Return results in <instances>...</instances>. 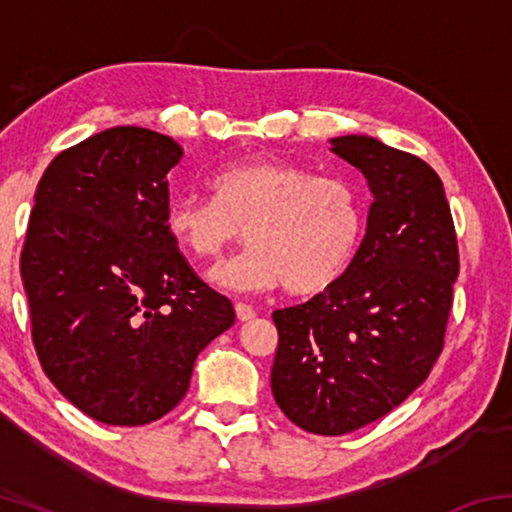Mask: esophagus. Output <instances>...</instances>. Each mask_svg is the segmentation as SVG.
Returning a JSON list of instances; mask_svg holds the SVG:
<instances>
[{
	"label": "esophagus",
	"mask_w": 512,
	"mask_h": 512,
	"mask_svg": "<svg viewBox=\"0 0 512 512\" xmlns=\"http://www.w3.org/2000/svg\"><path fill=\"white\" fill-rule=\"evenodd\" d=\"M235 311H237V318H239V320H250V318L257 316V311H255L253 307H250V305H246V302H237Z\"/></svg>",
	"instance_id": "34e87169"
}]
</instances>
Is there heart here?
Wrapping results in <instances>:
<instances>
[{
	"label": "heart",
	"mask_w": 512,
	"mask_h": 512,
	"mask_svg": "<svg viewBox=\"0 0 512 512\" xmlns=\"http://www.w3.org/2000/svg\"><path fill=\"white\" fill-rule=\"evenodd\" d=\"M210 185L214 196L173 198L164 228L194 259H216L246 228L250 248L210 273L219 287L271 291L284 284L293 296H314L350 266L363 212L348 180L259 158L219 169Z\"/></svg>",
	"instance_id": "obj_1"
}]
</instances>
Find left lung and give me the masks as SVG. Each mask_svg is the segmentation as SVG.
<instances>
[{"label":"left lung","mask_w":512,"mask_h":512,"mask_svg":"<svg viewBox=\"0 0 512 512\" xmlns=\"http://www.w3.org/2000/svg\"><path fill=\"white\" fill-rule=\"evenodd\" d=\"M332 151L368 180L366 235L332 287L273 311L271 388L300 429L343 436L400 406L443 352L458 246L443 180L368 135Z\"/></svg>","instance_id":"left-lung-1"}]
</instances>
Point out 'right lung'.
<instances>
[{
    "label": "right lung",
    "instance_id": "obj_1",
    "mask_svg": "<svg viewBox=\"0 0 512 512\" xmlns=\"http://www.w3.org/2000/svg\"><path fill=\"white\" fill-rule=\"evenodd\" d=\"M183 149L115 126L42 173L20 273L40 366L76 409L137 427L183 400L194 361L235 323L164 228Z\"/></svg>",
    "mask_w": 512,
    "mask_h": 512
}]
</instances>
